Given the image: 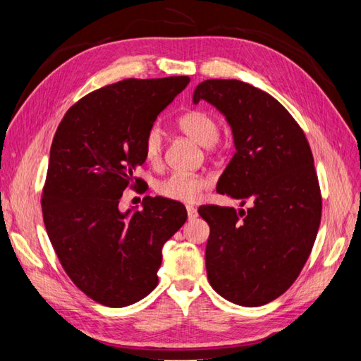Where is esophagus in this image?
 <instances>
[{
	"label": "esophagus",
	"instance_id": "34e87169",
	"mask_svg": "<svg viewBox=\"0 0 361 361\" xmlns=\"http://www.w3.org/2000/svg\"><path fill=\"white\" fill-rule=\"evenodd\" d=\"M197 216H198L197 209L192 208V206H188V219L189 220H194V219H197Z\"/></svg>",
	"mask_w": 361,
	"mask_h": 361
}]
</instances>
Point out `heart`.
I'll return each instance as SVG.
<instances>
[{"label": "heart", "mask_w": 361, "mask_h": 361, "mask_svg": "<svg viewBox=\"0 0 361 361\" xmlns=\"http://www.w3.org/2000/svg\"><path fill=\"white\" fill-rule=\"evenodd\" d=\"M178 127L203 147H211L219 140V122L204 110H190L178 118ZM163 153V133L159 127H152L144 140V155L150 163H158ZM209 186V180L200 175L173 172L157 183V192L169 200L192 203L202 190Z\"/></svg>", "instance_id": "1"}]
</instances>
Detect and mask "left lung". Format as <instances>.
I'll list each match as a JSON object with an SVG mask.
<instances>
[{
    "instance_id": "1",
    "label": "left lung",
    "mask_w": 361,
    "mask_h": 361,
    "mask_svg": "<svg viewBox=\"0 0 361 361\" xmlns=\"http://www.w3.org/2000/svg\"><path fill=\"white\" fill-rule=\"evenodd\" d=\"M200 101L216 106L233 132L235 153L217 192L250 204L198 208L211 229L208 279L229 302L257 307L295 282L315 243L321 194L313 155L291 114L250 83L204 80L192 96Z\"/></svg>"
}]
</instances>
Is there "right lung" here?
<instances>
[{
    "label": "right lung",
    "mask_w": 361,
    "mask_h": 361,
    "mask_svg": "<svg viewBox=\"0 0 361 361\" xmlns=\"http://www.w3.org/2000/svg\"><path fill=\"white\" fill-rule=\"evenodd\" d=\"M189 82L176 75L106 85L74 104L54 135L42 198L46 233L71 281L109 307L135 304L157 287L164 243L188 219L185 206L163 197L126 212L119 200L145 161V135Z\"/></svg>",
    "instance_id": "obj_1"
}]
</instances>
